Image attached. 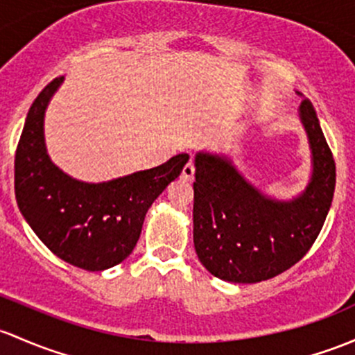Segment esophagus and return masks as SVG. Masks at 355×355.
Segmentation results:
<instances>
[{"label": "esophagus", "instance_id": "1", "mask_svg": "<svg viewBox=\"0 0 355 355\" xmlns=\"http://www.w3.org/2000/svg\"><path fill=\"white\" fill-rule=\"evenodd\" d=\"M193 175H196V166H193L192 159H190L187 165L184 166V170H182V178H184V180L190 182L193 178Z\"/></svg>", "mask_w": 355, "mask_h": 355}]
</instances>
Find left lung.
Here are the masks:
<instances>
[{
  "label": "left lung",
  "mask_w": 355,
  "mask_h": 355,
  "mask_svg": "<svg viewBox=\"0 0 355 355\" xmlns=\"http://www.w3.org/2000/svg\"><path fill=\"white\" fill-rule=\"evenodd\" d=\"M300 119L313 173L293 200L262 193L226 156L196 155L193 245L214 277L238 284L267 281L300 262L318 238L334 199L335 159L309 100L301 102Z\"/></svg>",
  "instance_id": "1"
}]
</instances>
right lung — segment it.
Wrapping results in <instances>:
<instances>
[{
    "instance_id": "1",
    "label": "right lung",
    "mask_w": 355,
    "mask_h": 355,
    "mask_svg": "<svg viewBox=\"0 0 355 355\" xmlns=\"http://www.w3.org/2000/svg\"><path fill=\"white\" fill-rule=\"evenodd\" d=\"M62 80H52L30 107L15 155V197L55 257L89 272L105 270L132 253L148 209L182 173L189 155L102 184L74 180L51 162L44 143V114Z\"/></svg>"
}]
</instances>
